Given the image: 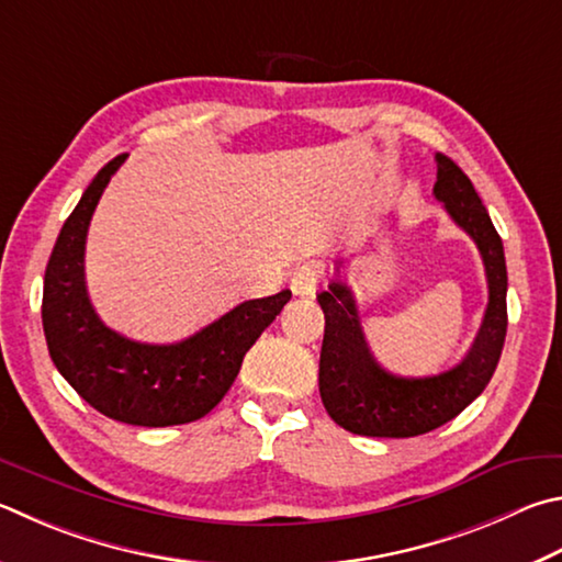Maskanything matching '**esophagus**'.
I'll return each instance as SVG.
<instances>
[{"label":"esophagus","mask_w":562,"mask_h":562,"mask_svg":"<svg viewBox=\"0 0 562 562\" xmlns=\"http://www.w3.org/2000/svg\"><path fill=\"white\" fill-rule=\"evenodd\" d=\"M324 280V265L322 262H304L292 272V292L300 297H314L316 290Z\"/></svg>","instance_id":"1"}]
</instances>
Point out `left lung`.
Here are the masks:
<instances>
[{
	"label": "left lung",
	"mask_w": 562,
	"mask_h": 562,
	"mask_svg": "<svg viewBox=\"0 0 562 562\" xmlns=\"http://www.w3.org/2000/svg\"><path fill=\"white\" fill-rule=\"evenodd\" d=\"M435 199L482 252L488 304L472 349L450 371L427 379L387 373L373 359L356 312L353 292L341 282L316 294L324 310L319 356L322 403L336 425L366 437H415L450 423L492 381L506 339V258L492 218L472 181L437 151Z\"/></svg>",
	"instance_id": "obj_1"
}]
</instances>
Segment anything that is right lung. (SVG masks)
Instances as JSON below:
<instances>
[{
  "label": "right lung",
  "instance_id": "1",
  "mask_svg": "<svg viewBox=\"0 0 562 562\" xmlns=\"http://www.w3.org/2000/svg\"><path fill=\"white\" fill-rule=\"evenodd\" d=\"M127 155L98 171L70 213L44 274L41 322L50 361L86 403L139 427L193 423L228 393L243 356L290 302L292 292L248 300L177 344H139L100 322L86 290V236L112 175Z\"/></svg>",
  "mask_w": 562,
  "mask_h": 562
}]
</instances>
